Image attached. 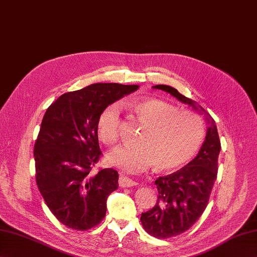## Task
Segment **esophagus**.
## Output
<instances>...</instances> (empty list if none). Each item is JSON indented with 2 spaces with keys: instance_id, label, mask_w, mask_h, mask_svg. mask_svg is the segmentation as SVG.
<instances>
[{
  "instance_id": "esophagus-1",
  "label": "esophagus",
  "mask_w": 257,
  "mask_h": 257,
  "mask_svg": "<svg viewBox=\"0 0 257 257\" xmlns=\"http://www.w3.org/2000/svg\"><path fill=\"white\" fill-rule=\"evenodd\" d=\"M118 183H119L120 187H123V188H126V187H135V186L138 185V182L131 180L130 178H127V177H123V176L120 177L119 180H118Z\"/></svg>"
}]
</instances>
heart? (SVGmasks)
I'll return each mask as SVG.
<instances>
[{
  "mask_svg": "<svg viewBox=\"0 0 257 257\" xmlns=\"http://www.w3.org/2000/svg\"><path fill=\"white\" fill-rule=\"evenodd\" d=\"M130 108L143 128L133 147L121 148L109 156L113 165L128 173H141L155 164L160 170H175L192 159L204 138L201 118L159 98H142ZM120 113L116 104L105 107L96 120V133L107 147L119 140Z\"/></svg>",
  "mask_w": 257,
  "mask_h": 257,
  "instance_id": "obj_1",
  "label": "heart"
}]
</instances>
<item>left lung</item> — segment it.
<instances>
[{
	"label": "left lung",
	"mask_w": 257,
	"mask_h": 257,
	"mask_svg": "<svg viewBox=\"0 0 257 257\" xmlns=\"http://www.w3.org/2000/svg\"><path fill=\"white\" fill-rule=\"evenodd\" d=\"M153 88L167 92L194 109L205 111L170 85L157 84ZM205 114L209 127L199 154L178 172L155 180L159 190L157 202L153 208L142 213L140 218L144 230L154 238L166 239L185 232L207 206L218 172L220 140L215 120L206 111Z\"/></svg>",
	"instance_id": "left-lung-1"
}]
</instances>
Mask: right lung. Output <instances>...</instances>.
Returning <instances> with one entry per match:
<instances>
[{
	"label": "right lung",
	"mask_w": 257,
	"mask_h": 257,
	"mask_svg": "<svg viewBox=\"0 0 257 257\" xmlns=\"http://www.w3.org/2000/svg\"><path fill=\"white\" fill-rule=\"evenodd\" d=\"M138 88L93 83L61 95L45 111L34 150L36 181L52 214L67 228L89 230L105 217L118 173L93 172L102 156L96 120L105 107Z\"/></svg>",
	"instance_id": "right-lung-1"
}]
</instances>
